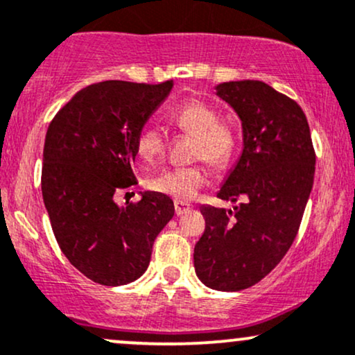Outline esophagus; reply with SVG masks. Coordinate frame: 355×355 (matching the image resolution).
<instances>
[{
	"label": "esophagus",
	"mask_w": 355,
	"mask_h": 355,
	"mask_svg": "<svg viewBox=\"0 0 355 355\" xmlns=\"http://www.w3.org/2000/svg\"><path fill=\"white\" fill-rule=\"evenodd\" d=\"M191 209L190 205H187V203H182V202H175V214L177 215H183L187 214Z\"/></svg>",
	"instance_id": "esophagus-1"
}]
</instances>
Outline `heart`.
Instances as JSON below:
<instances>
[{"mask_svg": "<svg viewBox=\"0 0 355 355\" xmlns=\"http://www.w3.org/2000/svg\"><path fill=\"white\" fill-rule=\"evenodd\" d=\"M170 121L185 135L195 138L191 158L205 160L214 168H225L235 157L239 135L234 123L218 118L217 108L200 100H190L170 113ZM165 138L158 130L145 128L137 138V155L145 165H152L165 153ZM209 183L203 165L172 168L153 175L146 187L157 193L189 202Z\"/></svg>", "mask_w": 355, "mask_h": 355, "instance_id": "1", "label": "heart"}]
</instances>
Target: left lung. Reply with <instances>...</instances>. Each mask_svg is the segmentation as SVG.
Masks as SVG:
<instances>
[{"label": "left lung", "mask_w": 355, "mask_h": 355, "mask_svg": "<svg viewBox=\"0 0 355 355\" xmlns=\"http://www.w3.org/2000/svg\"><path fill=\"white\" fill-rule=\"evenodd\" d=\"M242 121L243 150L217 193L234 210L200 207L205 232L193 250L207 287L237 292L274 270L299 232L315 173V152L302 108L263 81L217 85Z\"/></svg>", "instance_id": "obj_1"}]
</instances>
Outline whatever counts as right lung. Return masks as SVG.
Masks as SVG:
<instances>
[{
    "mask_svg": "<svg viewBox=\"0 0 355 355\" xmlns=\"http://www.w3.org/2000/svg\"><path fill=\"white\" fill-rule=\"evenodd\" d=\"M173 81L110 80L80 89L48 126L42 191L53 234L64 257L101 285H125L145 274L157 235L175 214L157 191L115 202L137 185V138Z\"/></svg>",
    "mask_w": 355,
    "mask_h": 355,
    "instance_id": "right-lung-1",
    "label": "right lung"
}]
</instances>
